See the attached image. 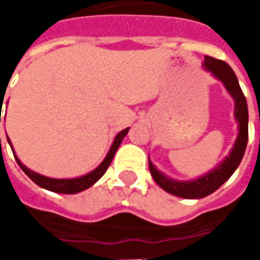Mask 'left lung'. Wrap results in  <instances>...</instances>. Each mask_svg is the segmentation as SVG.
Instances as JSON below:
<instances>
[{
	"instance_id": "8db88e82",
	"label": "left lung",
	"mask_w": 260,
	"mask_h": 260,
	"mask_svg": "<svg viewBox=\"0 0 260 260\" xmlns=\"http://www.w3.org/2000/svg\"><path fill=\"white\" fill-rule=\"evenodd\" d=\"M205 68L210 71L217 79H220L225 86V89L235 100V118L240 125V134L235 141V145L229 156L223 163L218 164V167L210 171L209 174L203 175L201 178L193 181H175L161 174L156 167L149 161V169L153 180L157 182L160 188L169 192L171 195L181 196L186 199H199L210 195L223 185L225 181L233 175L237 167L240 166L241 160L245 153L246 143H248V106L244 93L241 90L238 79L235 76L234 71L230 68L227 62L221 59H216L213 57H205Z\"/></svg>"
}]
</instances>
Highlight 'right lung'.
I'll return each instance as SVG.
<instances>
[{"label":"right lung","mask_w":260,"mask_h":260,"mask_svg":"<svg viewBox=\"0 0 260 260\" xmlns=\"http://www.w3.org/2000/svg\"><path fill=\"white\" fill-rule=\"evenodd\" d=\"M1 102H3V100H1ZM0 121H1V110H0ZM128 131H129V128L121 131L118 135L115 136V141H114L113 146H111L110 152H108V154L106 156V158H104V161H103V163L100 164L94 171H91V173L83 175V177H79V178H72V180H55V178H48V177L37 174V173H35V171H31V170H29L27 167H25V166L18 160V157H15V158H16V161H18V164H19L20 169L25 171V174L39 186H42V188H44V189H48V191L58 192V193H78V192L87 189L89 186L93 185L96 181L100 180L103 175H104V173L107 171L108 166L111 164V160H113L114 154H115V152H117V149H118L119 145H121V142H122V139H124V136L128 134ZM11 149H12V147H11Z\"/></svg>","instance_id":"right-lung-1"}]
</instances>
